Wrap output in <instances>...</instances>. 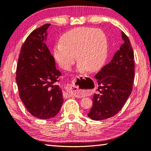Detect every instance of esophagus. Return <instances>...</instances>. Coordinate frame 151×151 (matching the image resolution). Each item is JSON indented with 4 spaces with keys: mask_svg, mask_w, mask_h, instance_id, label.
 I'll use <instances>...</instances> for the list:
<instances>
[{
    "mask_svg": "<svg viewBox=\"0 0 151 151\" xmlns=\"http://www.w3.org/2000/svg\"><path fill=\"white\" fill-rule=\"evenodd\" d=\"M66 91H67L68 95L70 96H78L81 93H83V89H81L78 86L75 85V83H70L67 84L66 85Z\"/></svg>",
    "mask_w": 151,
    "mask_h": 151,
    "instance_id": "esophagus-1",
    "label": "esophagus"
}]
</instances>
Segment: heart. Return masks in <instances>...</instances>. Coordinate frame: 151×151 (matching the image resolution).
<instances>
[{"instance_id":"1","label":"heart","mask_w":151,"mask_h":151,"mask_svg":"<svg viewBox=\"0 0 151 151\" xmlns=\"http://www.w3.org/2000/svg\"><path fill=\"white\" fill-rule=\"evenodd\" d=\"M78 69L94 72L103 66L107 55V40L100 29L79 27L63 35L60 43L55 45L53 55L61 68L69 70L76 61Z\"/></svg>"}]
</instances>
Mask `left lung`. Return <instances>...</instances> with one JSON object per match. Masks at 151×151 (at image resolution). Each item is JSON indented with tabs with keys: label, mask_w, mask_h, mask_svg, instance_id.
Returning <instances> with one entry per match:
<instances>
[{
	"label": "left lung",
	"mask_w": 151,
	"mask_h": 151,
	"mask_svg": "<svg viewBox=\"0 0 151 151\" xmlns=\"http://www.w3.org/2000/svg\"><path fill=\"white\" fill-rule=\"evenodd\" d=\"M124 40L109 64L95 75L99 87L93 98L88 116L101 121L113 116L123 107L131 95L134 78V53L131 42L123 32Z\"/></svg>",
	"instance_id": "8db88e82"
}]
</instances>
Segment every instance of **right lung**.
<instances>
[{"instance_id": "add662e5", "label": "right lung", "mask_w": 151, "mask_h": 151, "mask_svg": "<svg viewBox=\"0 0 151 151\" xmlns=\"http://www.w3.org/2000/svg\"><path fill=\"white\" fill-rule=\"evenodd\" d=\"M46 24L35 29L27 38L20 50L16 82L19 96L32 116L40 119L55 116L63 103L62 89L57 85L60 72L45 42Z\"/></svg>"}]
</instances>
